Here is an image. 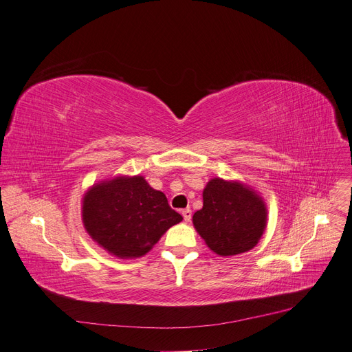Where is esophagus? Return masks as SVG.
I'll list each match as a JSON object with an SVG mask.
<instances>
[{
	"instance_id": "obj_1",
	"label": "esophagus",
	"mask_w": 352,
	"mask_h": 352,
	"mask_svg": "<svg viewBox=\"0 0 352 352\" xmlns=\"http://www.w3.org/2000/svg\"><path fill=\"white\" fill-rule=\"evenodd\" d=\"M182 217H184V221L185 222H190L191 221V217H192V212H191V209L190 208H186V209H182Z\"/></svg>"
}]
</instances>
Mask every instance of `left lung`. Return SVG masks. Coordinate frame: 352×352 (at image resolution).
Segmentation results:
<instances>
[{"label": "left lung", "mask_w": 352, "mask_h": 352, "mask_svg": "<svg viewBox=\"0 0 352 352\" xmlns=\"http://www.w3.org/2000/svg\"><path fill=\"white\" fill-rule=\"evenodd\" d=\"M204 206L192 217L206 246L219 256H235L253 249L266 229L263 198L239 181L210 179L202 192Z\"/></svg>", "instance_id": "left-lung-1"}]
</instances>
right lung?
I'll return each mask as SVG.
<instances>
[{
    "label": "right lung",
    "mask_w": 352,
    "mask_h": 352,
    "mask_svg": "<svg viewBox=\"0 0 352 352\" xmlns=\"http://www.w3.org/2000/svg\"><path fill=\"white\" fill-rule=\"evenodd\" d=\"M86 232L100 248L120 259L142 257L182 217L167 197L142 175L114 177L87 190L82 202Z\"/></svg>",
    "instance_id": "obj_1"
}]
</instances>
